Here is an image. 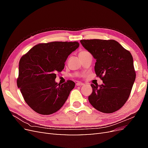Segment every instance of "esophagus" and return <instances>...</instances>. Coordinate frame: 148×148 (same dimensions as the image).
I'll list each match as a JSON object with an SVG mask.
<instances>
[{"label": "esophagus", "mask_w": 148, "mask_h": 148, "mask_svg": "<svg viewBox=\"0 0 148 148\" xmlns=\"http://www.w3.org/2000/svg\"><path fill=\"white\" fill-rule=\"evenodd\" d=\"M76 85L78 86H83V85H84V83H82V82H78L76 83Z\"/></svg>", "instance_id": "obj_1"}]
</instances>
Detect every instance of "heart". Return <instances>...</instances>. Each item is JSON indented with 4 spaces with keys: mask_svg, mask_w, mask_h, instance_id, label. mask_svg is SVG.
Here are the masks:
<instances>
[{
    "mask_svg": "<svg viewBox=\"0 0 148 148\" xmlns=\"http://www.w3.org/2000/svg\"><path fill=\"white\" fill-rule=\"evenodd\" d=\"M86 52H87V51H84V50H82V51H81L79 52V54H82V53H86Z\"/></svg>",
    "mask_w": 148,
    "mask_h": 148,
    "instance_id": "obj_1",
    "label": "heart"
}]
</instances>
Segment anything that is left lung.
Returning a JSON list of instances; mask_svg holds the SVG:
<instances>
[{
    "label": "left lung",
    "mask_w": 148,
    "mask_h": 148,
    "mask_svg": "<svg viewBox=\"0 0 148 148\" xmlns=\"http://www.w3.org/2000/svg\"><path fill=\"white\" fill-rule=\"evenodd\" d=\"M82 46L96 60L95 70L103 84H91L89 102L101 112L110 114L127 102L136 78L131 53L115 40H81Z\"/></svg>",
    "instance_id": "1"
}]
</instances>
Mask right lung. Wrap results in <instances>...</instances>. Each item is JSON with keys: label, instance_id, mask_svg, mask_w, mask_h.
<instances>
[{"label": "right lung", "instance_id": "add662e5", "mask_svg": "<svg viewBox=\"0 0 148 148\" xmlns=\"http://www.w3.org/2000/svg\"><path fill=\"white\" fill-rule=\"evenodd\" d=\"M79 46L78 42L38 44L21 57L17 86L26 104L36 112L50 115L65 104L75 83L68 80L58 84L56 73L64 69L67 57Z\"/></svg>", "mask_w": 148, "mask_h": 148}]
</instances>
